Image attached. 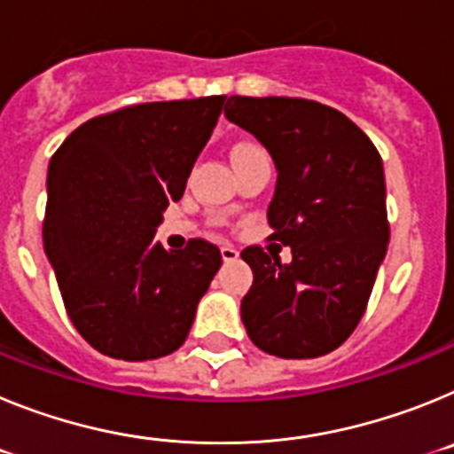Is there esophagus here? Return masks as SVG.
Returning <instances> with one entry per match:
<instances>
[{"label":"esophagus","instance_id":"esophagus-1","mask_svg":"<svg viewBox=\"0 0 454 454\" xmlns=\"http://www.w3.org/2000/svg\"><path fill=\"white\" fill-rule=\"evenodd\" d=\"M220 254H223V259L227 263H231V262H236V259H239V250H236V247H231V246L220 247Z\"/></svg>","mask_w":454,"mask_h":454}]
</instances>
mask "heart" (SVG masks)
Masks as SVG:
<instances>
[{
  "mask_svg": "<svg viewBox=\"0 0 454 454\" xmlns=\"http://www.w3.org/2000/svg\"><path fill=\"white\" fill-rule=\"evenodd\" d=\"M262 147L256 145V143H250V140H240V143H236L234 147H231V161H243V159H247V156H254V154H262Z\"/></svg>",
  "mask_w": 454,
  "mask_h": 454,
  "instance_id": "heart-1",
  "label": "heart"
}]
</instances>
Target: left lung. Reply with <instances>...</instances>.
Listing matches in <instances>:
<instances>
[{"mask_svg":"<svg viewBox=\"0 0 454 454\" xmlns=\"http://www.w3.org/2000/svg\"><path fill=\"white\" fill-rule=\"evenodd\" d=\"M227 120L250 131L277 168L268 240L293 262L252 246L240 252L254 282L240 318L256 348L314 359L355 332L388 246L382 156L350 118L302 98H240Z\"/></svg>","mask_w":454,"mask_h":454,"instance_id":"obj_1","label":"left lung"}]
</instances>
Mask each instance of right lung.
<instances>
[{"label":"right lung","mask_w":454,"mask_h":454,"mask_svg":"<svg viewBox=\"0 0 454 454\" xmlns=\"http://www.w3.org/2000/svg\"><path fill=\"white\" fill-rule=\"evenodd\" d=\"M223 104L224 95L131 104L83 122L51 156L45 254L72 325L102 355L159 359L191 332L223 256L204 239L168 252L154 234Z\"/></svg>","instance_id":"1"}]
</instances>
